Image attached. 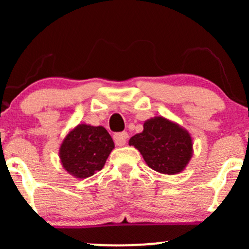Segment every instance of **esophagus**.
I'll return each instance as SVG.
<instances>
[{
  "label": "esophagus",
  "instance_id": "34e87169",
  "mask_svg": "<svg viewBox=\"0 0 249 249\" xmlns=\"http://www.w3.org/2000/svg\"><path fill=\"white\" fill-rule=\"evenodd\" d=\"M127 137H128L127 132L116 133L115 136H113V139H115V144L117 145V146H124V145L126 144Z\"/></svg>",
  "mask_w": 249,
  "mask_h": 249
}]
</instances>
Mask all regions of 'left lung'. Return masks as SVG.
<instances>
[{"mask_svg":"<svg viewBox=\"0 0 249 249\" xmlns=\"http://www.w3.org/2000/svg\"><path fill=\"white\" fill-rule=\"evenodd\" d=\"M148 167L162 174H178L193 156V139L186 128L162 116L147 119L144 130L128 141Z\"/></svg>","mask_w":249,"mask_h":249,"instance_id":"obj_1","label":"left lung"}]
</instances>
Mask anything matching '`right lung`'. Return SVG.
Returning <instances> with one entry per match:
<instances>
[{
	"label": "right lung",
	"instance_id": "obj_1",
	"mask_svg": "<svg viewBox=\"0 0 249 249\" xmlns=\"http://www.w3.org/2000/svg\"><path fill=\"white\" fill-rule=\"evenodd\" d=\"M115 142L103 126L78 124L67 133L59 146L63 168L77 179H85L101 171Z\"/></svg>",
	"mask_w": 249,
	"mask_h": 249
}]
</instances>
